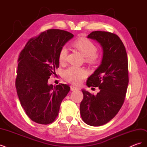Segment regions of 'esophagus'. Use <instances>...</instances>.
Masks as SVG:
<instances>
[{
  "instance_id": "34e87169",
  "label": "esophagus",
  "mask_w": 147,
  "mask_h": 147,
  "mask_svg": "<svg viewBox=\"0 0 147 147\" xmlns=\"http://www.w3.org/2000/svg\"><path fill=\"white\" fill-rule=\"evenodd\" d=\"M70 90L72 91H75V90H78V88L75 86L74 85L70 86Z\"/></svg>"
}]
</instances>
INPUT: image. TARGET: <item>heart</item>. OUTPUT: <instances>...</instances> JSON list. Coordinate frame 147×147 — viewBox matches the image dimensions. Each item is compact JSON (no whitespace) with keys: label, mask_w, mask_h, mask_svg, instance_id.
<instances>
[{"label":"heart","mask_w":147,"mask_h":147,"mask_svg":"<svg viewBox=\"0 0 147 147\" xmlns=\"http://www.w3.org/2000/svg\"><path fill=\"white\" fill-rule=\"evenodd\" d=\"M74 47L77 48L85 57L86 61L90 64H96L98 61V56L96 54L97 47L94 43L86 38H81L73 43ZM67 49L63 47L59 53V61L60 63L65 62L67 56ZM87 71L80 67L71 66L64 71V77L66 80L73 84H80L86 77Z\"/></svg>","instance_id":"b5f03b06"}]
</instances>
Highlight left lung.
Masks as SVG:
<instances>
[{
    "label": "left lung",
    "mask_w": 147,
    "mask_h": 147,
    "mask_svg": "<svg viewBox=\"0 0 147 147\" xmlns=\"http://www.w3.org/2000/svg\"><path fill=\"white\" fill-rule=\"evenodd\" d=\"M87 38L98 42L102 49L100 65L88 78V87H99L96 95L82 90L83 99L80 110L83 121L92 126L109 122L122 107L129 83L127 56L117 35L94 31Z\"/></svg>",
    "instance_id": "obj_1"
}]
</instances>
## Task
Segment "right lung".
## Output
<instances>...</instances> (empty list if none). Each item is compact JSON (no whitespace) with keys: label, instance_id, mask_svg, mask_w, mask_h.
<instances>
[{"label":"right lung","instance_id":"right-lung-1","mask_svg":"<svg viewBox=\"0 0 147 147\" xmlns=\"http://www.w3.org/2000/svg\"><path fill=\"white\" fill-rule=\"evenodd\" d=\"M74 35L67 31L49 29L31 38L20 55L16 88L22 107L33 121L53 123L70 88L67 84L48 83L59 65L61 49Z\"/></svg>","mask_w":147,"mask_h":147}]
</instances>
